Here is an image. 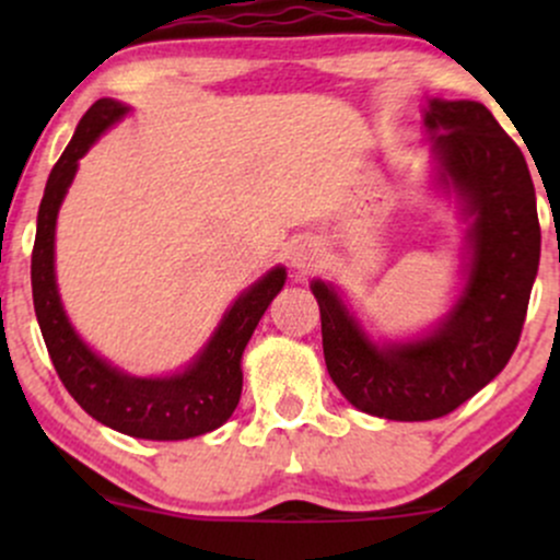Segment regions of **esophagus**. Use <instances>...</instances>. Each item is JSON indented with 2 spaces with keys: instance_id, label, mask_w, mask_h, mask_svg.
I'll return each instance as SVG.
<instances>
[{
  "instance_id": "34e87169",
  "label": "esophagus",
  "mask_w": 560,
  "mask_h": 560,
  "mask_svg": "<svg viewBox=\"0 0 560 560\" xmlns=\"http://www.w3.org/2000/svg\"><path fill=\"white\" fill-rule=\"evenodd\" d=\"M318 262H320V249H318V244L316 242H300V244H294V249H292V266L298 268V271H316L318 268Z\"/></svg>"
}]
</instances>
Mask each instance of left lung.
Listing matches in <instances>:
<instances>
[{"label":"left lung","mask_w":560,"mask_h":560,"mask_svg":"<svg viewBox=\"0 0 560 560\" xmlns=\"http://www.w3.org/2000/svg\"><path fill=\"white\" fill-rule=\"evenodd\" d=\"M440 182L464 202L466 287L434 331L374 345L324 281L311 289L331 382L363 413L432 421L471 400L511 361L539 266L535 184L522 150L481 102L429 100Z\"/></svg>","instance_id":"obj_1"}]
</instances>
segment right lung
Instances as JSON below:
<instances>
[{"label":"right lung","instance_id":"right-lung-1","mask_svg":"<svg viewBox=\"0 0 560 560\" xmlns=\"http://www.w3.org/2000/svg\"><path fill=\"white\" fill-rule=\"evenodd\" d=\"M128 113L115 100H96L75 128L73 139L49 173L36 218L31 255L34 307L49 358L73 400L115 432L139 440H189L229 421L242 395V352L255 326L284 287L287 271L273 268L229 307L208 347L182 374L137 378L113 369L81 342L62 311L55 281V226L79 160L102 133Z\"/></svg>","mask_w":560,"mask_h":560}]
</instances>
